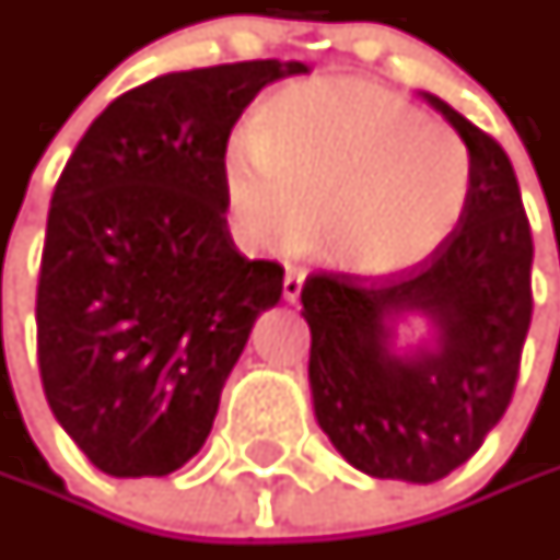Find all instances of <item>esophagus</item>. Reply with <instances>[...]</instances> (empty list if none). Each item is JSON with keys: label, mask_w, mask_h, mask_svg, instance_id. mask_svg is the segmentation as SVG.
Segmentation results:
<instances>
[{"label": "esophagus", "mask_w": 560, "mask_h": 560, "mask_svg": "<svg viewBox=\"0 0 560 560\" xmlns=\"http://www.w3.org/2000/svg\"><path fill=\"white\" fill-rule=\"evenodd\" d=\"M302 283H305V273H302V270H287V277H283V299H287V302H299Z\"/></svg>", "instance_id": "obj_1"}]
</instances>
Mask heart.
<instances>
[{"label":"heart","instance_id":"1","mask_svg":"<svg viewBox=\"0 0 560 560\" xmlns=\"http://www.w3.org/2000/svg\"><path fill=\"white\" fill-rule=\"evenodd\" d=\"M224 192L240 233L265 252L312 236L342 268H411L462 224L470 199L464 140L411 102L358 77L292 83L255 130L226 142Z\"/></svg>","mask_w":560,"mask_h":560}]
</instances>
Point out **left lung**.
Here are the masks:
<instances>
[{"instance_id":"obj_1","label":"left lung","mask_w":560,"mask_h":560,"mask_svg":"<svg viewBox=\"0 0 560 560\" xmlns=\"http://www.w3.org/2000/svg\"><path fill=\"white\" fill-rule=\"evenodd\" d=\"M470 155L462 224L396 277L314 273L302 287L312 327L314 418L355 470L436 483L505 415L533 317V236L505 149L433 93ZM420 319L428 334L400 342Z\"/></svg>"}]
</instances>
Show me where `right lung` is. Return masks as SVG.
<instances>
[{
	"label": "right lung",
	"mask_w": 560,
	"mask_h": 560,
	"mask_svg": "<svg viewBox=\"0 0 560 560\" xmlns=\"http://www.w3.org/2000/svg\"><path fill=\"white\" fill-rule=\"evenodd\" d=\"M305 61L162 74L118 96L52 192L39 290V374L55 420L108 477H167L208 440L283 268L226 226L224 152L268 83Z\"/></svg>",
	"instance_id": "1"
}]
</instances>
